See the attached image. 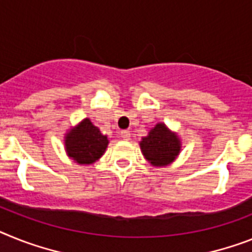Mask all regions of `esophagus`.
I'll use <instances>...</instances> for the list:
<instances>
[{"label": "esophagus", "mask_w": 252, "mask_h": 252, "mask_svg": "<svg viewBox=\"0 0 252 252\" xmlns=\"http://www.w3.org/2000/svg\"><path fill=\"white\" fill-rule=\"evenodd\" d=\"M120 137H122L123 139L128 141V139H130V132L129 130H122V132H120Z\"/></svg>", "instance_id": "1"}]
</instances>
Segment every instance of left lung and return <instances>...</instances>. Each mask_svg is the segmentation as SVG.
<instances>
[{
	"mask_svg": "<svg viewBox=\"0 0 252 252\" xmlns=\"http://www.w3.org/2000/svg\"><path fill=\"white\" fill-rule=\"evenodd\" d=\"M142 155L155 168L170 165L179 156L182 142L178 133L169 129L164 123H158L139 141Z\"/></svg>",
	"mask_w": 252,
	"mask_h": 252,
	"instance_id": "1",
	"label": "left lung"
}]
</instances>
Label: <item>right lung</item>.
Returning <instances> with one entry per match:
<instances>
[{"label": "right lung", "instance_id": "add662e5", "mask_svg": "<svg viewBox=\"0 0 252 252\" xmlns=\"http://www.w3.org/2000/svg\"><path fill=\"white\" fill-rule=\"evenodd\" d=\"M109 145L107 136L88 118L80 120L75 126L67 129L64 136L66 155L78 165H91L105 154Z\"/></svg>", "mask_w": 252, "mask_h": 252}]
</instances>
